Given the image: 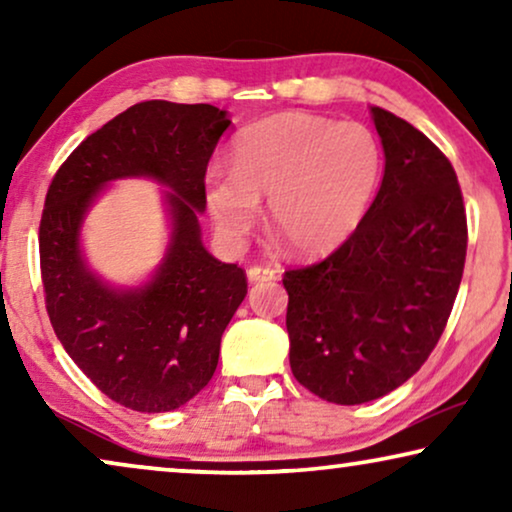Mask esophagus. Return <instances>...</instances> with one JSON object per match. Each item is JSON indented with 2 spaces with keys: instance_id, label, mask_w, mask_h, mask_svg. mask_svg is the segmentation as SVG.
<instances>
[{
  "instance_id": "esophagus-1",
  "label": "esophagus",
  "mask_w": 512,
  "mask_h": 512,
  "mask_svg": "<svg viewBox=\"0 0 512 512\" xmlns=\"http://www.w3.org/2000/svg\"><path fill=\"white\" fill-rule=\"evenodd\" d=\"M277 277V272L272 268H261V265H251V268L247 270V279L251 284L256 282H272V279Z\"/></svg>"
}]
</instances>
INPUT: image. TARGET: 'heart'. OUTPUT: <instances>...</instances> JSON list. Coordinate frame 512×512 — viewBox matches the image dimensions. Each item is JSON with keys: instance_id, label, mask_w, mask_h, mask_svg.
<instances>
[{"instance_id": "heart-1", "label": "heart", "mask_w": 512, "mask_h": 512, "mask_svg": "<svg viewBox=\"0 0 512 512\" xmlns=\"http://www.w3.org/2000/svg\"><path fill=\"white\" fill-rule=\"evenodd\" d=\"M382 181V146L361 123L282 114L235 139L233 172L212 165L205 202L216 230L240 244L268 198V226L300 256L340 247L373 205Z\"/></svg>"}]
</instances>
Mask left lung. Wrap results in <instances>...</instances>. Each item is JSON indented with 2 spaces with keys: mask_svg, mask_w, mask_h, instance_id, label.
<instances>
[{
  "mask_svg": "<svg viewBox=\"0 0 512 512\" xmlns=\"http://www.w3.org/2000/svg\"><path fill=\"white\" fill-rule=\"evenodd\" d=\"M384 151L361 226L324 261L289 270L293 377L328 403L387 396L422 368L450 319L466 212L450 160L408 121L370 107Z\"/></svg>",
  "mask_w": 512,
  "mask_h": 512,
  "instance_id": "obj_1",
  "label": "left lung"
}]
</instances>
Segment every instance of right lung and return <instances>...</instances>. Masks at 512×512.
<instances>
[{"mask_svg": "<svg viewBox=\"0 0 512 512\" xmlns=\"http://www.w3.org/2000/svg\"><path fill=\"white\" fill-rule=\"evenodd\" d=\"M212 104L139 102L76 146L48 188L39 226L41 279L53 331L111 401L170 412L212 380L221 335L247 296V277L202 244L207 163L228 130ZM121 178H149L171 235L144 283L118 287L87 263L82 223Z\"/></svg>", "mask_w": 512, "mask_h": 512, "instance_id": "right-lung-1", "label": "right lung"}]
</instances>
